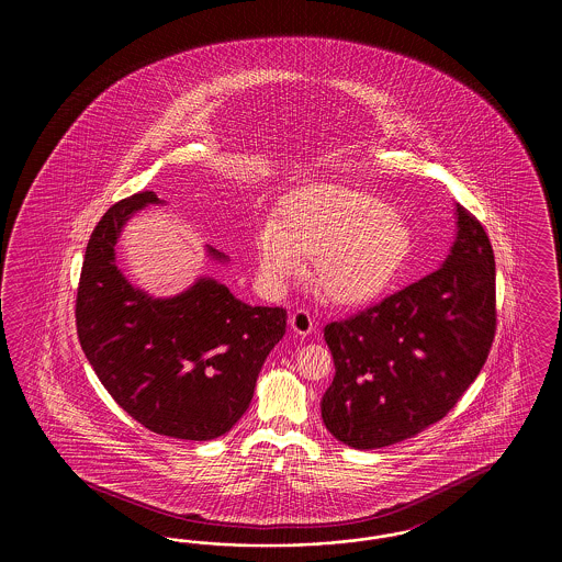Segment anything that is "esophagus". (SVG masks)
Masks as SVG:
<instances>
[{
  "mask_svg": "<svg viewBox=\"0 0 562 562\" xmlns=\"http://www.w3.org/2000/svg\"><path fill=\"white\" fill-rule=\"evenodd\" d=\"M289 324H291V330H293L294 335H299V337H307V335H312L316 330V322L310 316L307 310H296V312H293L291 318H289Z\"/></svg>",
  "mask_w": 562,
  "mask_h": 562,
  "instance_id": "obj_1",
  "label": "esophagus"
}]
</instances>
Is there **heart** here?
<instances>
[{"mask_svg":"<svg viewBox=\"0 0 562 562\" xmlns=\"http://www.w3.org/2000/svg\"><path fill=\"white\" fill-rule=\"evenodd\" d=\"M413 229L401 214L362 189L324 183L286 198L278 216L257 229L261 271L284 284L314 261L316 286L328 301L356 307L385 293L406 268Z\"/></svg>","mask_w":562,"mask_h":562,"instance_id":"heart-1","label":"heart"}]
</instances>
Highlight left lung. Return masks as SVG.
<instances>
[{
  "label": "left lung",
  "mask_w": 562,
  "mask_h": 562,
  "mask_svg": "<svg viewBox=\"0 0 562 562\" xmlns=\"http://www.w3.org/2000/svg\"><path fill=\"white\" fill-rule=\"evenodd\" d=\"M442 266L348 321L324 326L335 379L326 429L360 451L440 422L474 383L495 337V257L481 223L454 204Z\"/></svg>",
  "instance_id": "obj_1"
}]
</instances>
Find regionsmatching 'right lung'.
<instances>
[{"label": "right lung", "instance_id": "add662e5", "mask_svg": "<svg viewBox=\"0 0 562 562\" xmlns=\"http://www.w3.org/2000/svg\"><path fill=\"white\" fill-rule=\"evenodd\" d=\"M164 204L140 191L94 227L81 266L76 321L81 349L111 398L161 436L214 440L252 401L257 376L284 337L286 310L248 305L211 276L154 296L117 268L115 244L134 214ZM214 263L227 257L206 246Z\"/></svg>", "mask_w": 562, "mask_h": 562}]
</instances>
